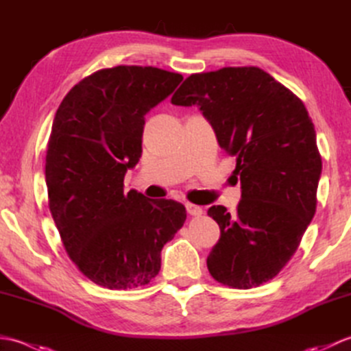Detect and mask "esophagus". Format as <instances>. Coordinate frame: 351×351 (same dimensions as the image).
<instances>
[{"label":"esophagus","mask_w":351,"mask_h":351,"mask_svg":"<svg viewBox=\"0 0 351 351\" xmlns=\"http://www.w3.org/2000/svg\"><path fill=\"white\" fill-rule=\"evenodd\" d=\"M185 208H187V213L190 215H202L204 214V210L200 206L195 205V204H185Z\"/></svg>","instance_id":"obj_1"}]
</instances>
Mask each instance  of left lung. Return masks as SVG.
<instances>
[{
	"label": "left lung",
	"instance_id": "8db88e82",
	"mask_svg": "<svg viewBox=\"0 0 351 351\" xmlns=\"http://www.w3.org/2000/svg\"><path fill=\"white\" fill-rule=\"evenodd\" d=\"M171 104L197 106L220 147L237 160V211L208 210L220 228L208 270L230 288L259 287L287 265L315 214L322 155L308 110L255 66L193 73Z\"/></svg>",
	"mask_w": 351,
	"mask_h": 351
}]
</instances>
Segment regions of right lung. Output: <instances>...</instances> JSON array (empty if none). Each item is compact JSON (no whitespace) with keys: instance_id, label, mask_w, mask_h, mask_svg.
Wrapping results in <instances>:
<instances>
[{"instance_id":"right-lung-1","label":"right lung","mask_w":351,"mask_h":351,"mask_svg":"<svg viewBox=\"0 0 351 351\" xmlns=\"http://www.w3.org/2000/svg\"><path fill=\"white\" fill-rule=\"evenodd\" d=\"M181 81L152 66L101 69L57 110L45 162L49 211L69 258L96 285H147L187 219L180 202L123 191L126 170L141 156L145 114Z\"/></svg>"}]
</instances>
